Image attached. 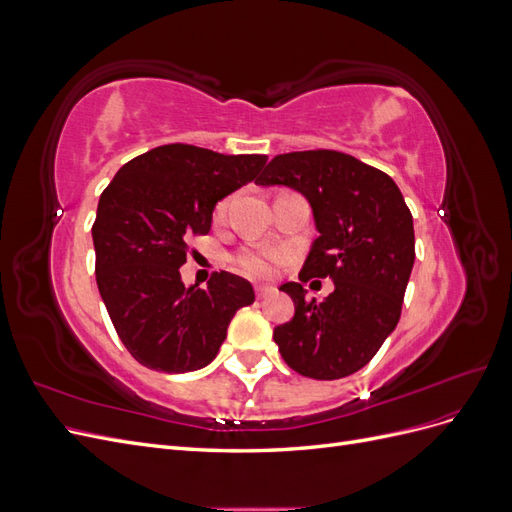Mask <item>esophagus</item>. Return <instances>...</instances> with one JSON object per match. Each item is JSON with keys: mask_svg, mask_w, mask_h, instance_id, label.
I'll return each mask as SVG.
<instances>
[{"mask_svg": "<svg viewBox=\"0 0 512 512\" xmlns=\"http://www.w3.org/2000/svg\"><path fill=\"white\" fill-rule=\"evenodd\" d=\"M273 292H275L273 286H256V297L258 299H267V297H271Z\"/></svg>", "mask_w": 512, "mask_h": 512, "instance_id": "34e87169", "label": "esophagus"}]
</instances>
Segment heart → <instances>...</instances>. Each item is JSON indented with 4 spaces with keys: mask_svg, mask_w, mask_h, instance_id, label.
Segmentation results:
<instances>
[{
    "mask_svg": "<svg viewBox=\"0 0 512 512\" xmlns=\"http://www.w3.org/2000/svg\"><path fill=\"white\" fill-rule=\"evenodd\" d=\"M228 200H222V203L215 207V218H222L226 213ZM284 258L282 252L277 250H243L241 254H237L235 262L241 273L250 275V277H269L275 269L277 262Z\"/></svg>",
    "mask_w": 512,
    "mask_h": 512,
    "instance_id": "obj_1",
    "label": "heart"
}]
</instances>
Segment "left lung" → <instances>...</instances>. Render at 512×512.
Returning a JSON list of instances; mask_svg holds the SVG:
<instances>
[{"instance_id": "1", "label": "left lung", "mask_w": 512, "mask_h": 512, "mask_svg": "<svg viewBox=\"0 0 512 512\" xmlns=\"http://www.w3.org/2000/svg\"><path fill=\"white\" fill-rule=\"evenodd\" d=\"M256 183L286 185L307 198L320 235L299 280L331 277L335 284L322 303L309 301L297 282L282 284L294 316L275 327V344L301 376L346 378L397 327L414 265L412 213L389 175L342 151L282 153Z\"/></svg>"}]
</instances>
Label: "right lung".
Segmentation results:
<instances>
[{"label":"right lung","instance_id":"add662e5","mask_svg":"<svg viewBox=\"0 0 512 512\" xmlns=\"http://www.w3.org/2000/svg\"><path fill=\"white\" fill-rule=\"evenodd\" d=\"M267 156H224L162 145L123 164L102 192L94 228L96 282L134 359L164 374L209 365L237 309L254 303L239 275L213 273L207 288L181 282L188 239L207 235L213 209L254 181Z\"/></svg>","mask_w":512,"mask_h":512}]
</instances>
